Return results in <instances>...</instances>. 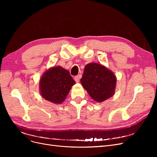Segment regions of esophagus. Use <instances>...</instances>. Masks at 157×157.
<instances>
[{"label":"esophagus","instance_id":"1","mask_svg":"<svg viewBox=\"0 0 157 157\" xmlns=\"http://www.w3.org/2000/svg\"><path fill=\"white\" fill-rule=\"evenodd\" d=\"M80 77H79V76H76V77H75V82H79V80H80Z\"/></svg>","mask_w":157,"mask_h":157}]
</instances>
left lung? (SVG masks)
Masks as SVG:
<instances>
[{
    "instance_id": "left-lung-1",
    "label": "left lung",
    "mask_w": 157,
    "mask_h": 157,
    "mask_svg": "<svg viewBox=\"0 0 157 157\" xmlns=\"http://www.w3.org/2000/svg\"><path fill=\"white\" fill-rule=\"evenodd\" d=\"M80 82L90 97L97 102H102L113 96L117 78L105 67L91 63L85 66Z\"/></svg>"
}]
</instances>
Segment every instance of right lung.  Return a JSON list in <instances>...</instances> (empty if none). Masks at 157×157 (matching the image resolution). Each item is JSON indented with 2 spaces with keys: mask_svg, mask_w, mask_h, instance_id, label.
Returning <instances> with one entry per match:
<instances>
[{
  "mask_svg": "<svg viewBox=\"0 0 157 157\" xmlns=\"http://www.w3.org/2000/svg\"><path fill=\"white\" fill-rule=\"evenodd\" d=\"M75 84L67 70L63 67H52L42 75L40 80L41 96L56 104L62 103L73 85Z\"/></svg>",
  "mask_w": 157,
  "mask_h": 157,
  "instance_id": "right-lung-1",
  "label": "right lung"
}]
</instances>
